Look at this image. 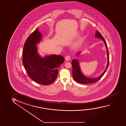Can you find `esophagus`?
<instances>
[{"label": "esophagus", "mask_w": 126, "mask_h": 126, "mask_svg": "<svg viewBox=\"0 0 126 126\" xmlns=\"http://www.w3.org/2000/svg\"><path fill=\"white\" fill-rule=\"evenodd\" d=\"M70 60V56L69 55H67L65 56V60L66 61H69Z\"/></svg>", "instance_id": "esophagus-1"}]
</instances>
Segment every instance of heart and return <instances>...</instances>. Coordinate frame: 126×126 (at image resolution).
<instances>
[{
	"mask_svg": "<svg viewBox=\"0 0 126 126\" xmlns=\"http://www.w3.org/2000/svg\"><path fill=\"white\" fill-rule=\"evenodd\" d=\"M81 41L80 40V41H79V43H81Z\"/></svg>",
	"mask_w": 126,
	"mask_h": 126,
	"instance_id": "heart-1",
	"label": "heart"
}]
</instances>
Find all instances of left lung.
Returning a JSON list of instances; mask_svg holds the SVG:
<instances>
[{
    "instance_id": "8db88e82",
    "label": "left lung",
    "mask_w": 126,
    "mask_h": 126,
    "mask_svg": "<svg viewBox=\"0 0 126 126\" xmlns=\"http://www.w3.org/2000/svg\"><path fill=\"white\" fill-rule=\"evenodd\" d=\"M95 37L101 39L103 41L104 43L106 45L108 55V64L107 67L104 72H103L102 74L100 76H99V77L94 78V79L89 78L87 77L84 76L81 72L78 60L76 59L73 60L72 61V76H73V77L74 80L79 83L82 84H91V83H95V82L97 81L98 80L100 79L104 75V74L106 72V71L107 70L108 67L109 65V51L108 49L106 42L102 35L100 33L97 31H96ZM80 52H78L77 54L78 55V54H79Z\"/></svg>"
}]
</instances>
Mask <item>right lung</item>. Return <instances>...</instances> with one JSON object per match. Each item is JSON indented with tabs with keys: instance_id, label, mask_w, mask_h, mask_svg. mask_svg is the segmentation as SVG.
I'll use <instances>...</instances> for the list:
<instances>
[{
	"instance_id": "add662e5",
	"label": "right lung",
	"mask_w": 126,
	"mask_h": 126,
	"mask_svg": "<svg viewBox=\"0 0 126 126\" xmlns=\"http://www.w3.org/2000/svg\"><path fill=\"white\" fill-rule=\"evenodd\" d=\"M42 36L38 28L29 35L24 45L22 61L28 75L32 80L47 85L55 80L57 68L65 60L62 56L53 54L42 57L39 55L36 45L40 42Z\"/></svg>"
}]
</instances>
